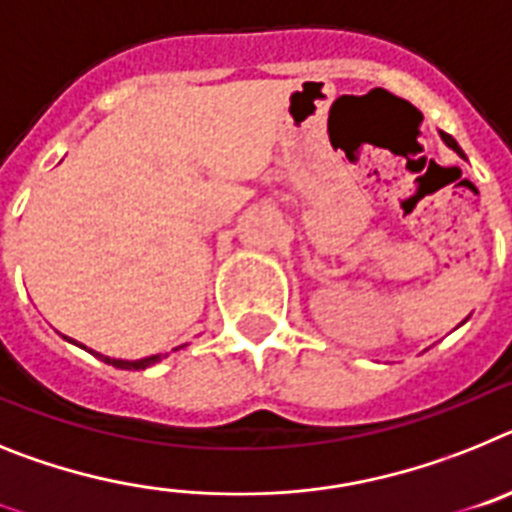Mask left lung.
Instances as JSON below:
<instances>
[{"label":"left lung","mask_w":512,"mask_h":512,"mask_svg":"<svg viewBox=\"0 0 512 512\" xmlns=\"http://www.w3.org/2000/svg\"><path fill=\"white\" fill-rule=\"evenodd\" d=\"M441 139H443V141H446V144H448V146H451V149H453V151H456V154H461V157H464V151H461V146H459V144H456V141H453V139H451V136H448V133H443V131H441Z\"/></svg>","instance_id":"1"}]
</instances>
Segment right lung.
Returning a JSON list of instances; mask_svg holds the SVG:
<instances>
[{"mask_svg": "<svg viewBox=\"0 0 512 512\" xmlns=\"http://www.w3.org/2000/svg\"><path fill=\"white\" fill-rule=\"evenodd\" d=\"M182 348V345H180ZM92 353V350H90ZM100 361H105L108 366H115V368H126V371H141V368L151 366V363H157L159 361V355H151V358H141V361H118V358H108V355H100L95 353Z\"/></svg>", "mask_w": 512, "mask_h": 512, "instance_id": "1", "label": "right lung"}]
</instances>
